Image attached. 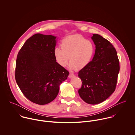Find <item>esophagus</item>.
I'll use <instances>...</instances> for the list:
<instances>
[{
	"instance_id": "34e87169",
	"label": "esophagus",
	"mask_w": 135,
	"mask_h": 135,
	"mask_svg": "<svg viewBox=\"0 0 135 135\" xmlns=\"http://www.w3.org/2000/svg\"><path fill=\"white\" fill-rule=\"evenodd\" d=\"M74 74H73V73H70L69 75V78H72V77H74Z\"/></svg>"
}]
</instances>
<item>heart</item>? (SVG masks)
Listing matches in <instances>:
<instances>
[{"mask_svg":"<svg viewBox=\"0 0 135 135\" xmlns=\"http://www.w3.org/2000/svg\"><path fill=\"white\" fill-rule=\"evenodd\" d=\"M95 51L94 42L79 35L69 36L61 41V48L54 50V56L58 64L66 66L69 59L71 70H80L91 62Z\"/></svg>","mask_w":135,"mask_h":135,"instance_id":"b5f03b06","label":"heart"}]
</instances>
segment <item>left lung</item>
Here are the masks:
<instances>
[{
  "instance_id": "8db88e82",
  "label": "left lung",
  "mask_w": 135,
  "mask_h": 135,
  "mask_svg": "<svg viewBox=\"0 0 135 135\" xmlns=\"http://www.w3.org/2000/svg\"><path fill=\"white\" fill-rule=\"evenodd\" d=\"M91 39L96 45L95 54L89 64L78 73L82 81L78 94L85 102L96 104L115 91L119 62L115 49L109 41L96 34Z\"/></svg>"
}]
</instances>
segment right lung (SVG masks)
Segmentation results:
<instances>
[{
    "mask_svg": "<svg viewBox=\"0 0 135 135\" xmlns=\"http://www.w3.org/2000/svg\"><path fill=\"white\" fill-rule=\"evenodd\" d=\"M56 36L36 34L20 50L16 60L15 78L19 87L29 100L46 104L57 96L60 84L69 72L56 62Z\"/></svg>",
    "mask_w": 135,
    "mask_h": 135,
    "instance_id": "right-lung-1",
    "label": "right lung"
}]
</instances>
